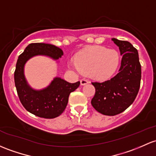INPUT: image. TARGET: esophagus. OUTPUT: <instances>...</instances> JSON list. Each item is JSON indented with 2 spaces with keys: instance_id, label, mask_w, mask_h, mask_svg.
<instances>
[{
  "instance_id": "esophagus-1",
  "label": "esophagus",
  "mask_w": 156,
  "mask_h": 156,
  "mask_svg": "<svg viewBox=\"0 0 156 156\" xmlns=\"http://www.w3.org/2000/svg\"><path fill=\"white\" fill-rule=\"evenodd\" d=\"M88 83H89V81H88L87 79H86V78H83V79L81 80V85H85Z\"/></svg>"
}]
</instances>
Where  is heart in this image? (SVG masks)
Masks as SVG:
<instances>
[{
	"instance_id": "1",
	"label": "heart",
	"mask_w": 156,
	"mask_h": 156,
	"mask_svg": "<svg viewBox=\"0 0 156 156\" xmlns=\"http://www.w3.org/2000/svg\"><path fill=\"white\" fill-rule=\"evenodd\" d=\"M75 63L81 73H89L94 79L104 81L116 73L119 64V55L114 49L90 46L77 55Z\"/></svg>"
}]
</instances>
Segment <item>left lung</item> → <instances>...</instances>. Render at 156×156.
<instances>
[{
    "mask_svg": "<svg viewBox=\"0 0 156 156\" xmlns=\"http://www.w3.org/2000/svg\"><path fill=\"white\" fill-rule=\"evenodd\" d=\"M112 40L122 55L117 75L104 82H92L96 93L91 100L93 107L101 114L114 116L123 112L134 102L141 79L138 52L128 41Z\"/></svg>",
    "mask_w": 156,
    "mask_h": 156,
    "instance_id": "8db88e82",
    "label": "left lung"
}]
</instances>
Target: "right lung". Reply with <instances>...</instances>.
<instances>
[{"instance_id":"1","label":"right lung","mask_w":156,"mask_h":156,"mask_svg":"<svg viewBox=\"0 0 156 156\" xmlns=\"http://www.w3.org/2000/svg\"><path fill=\"white\" fill-rule=\"evenodd\" d=\"M63 55V51L55 45L37 42L27 45L18 58L14 73L18 96L24 108L37 117L53 119L60 116L68 104L69 94L79 87L80 81L72 83L60 78H55L46 88L36 90L26 81L24 75V64L36 55H45L57 60Z\"/></svg>"}]
</instances>
